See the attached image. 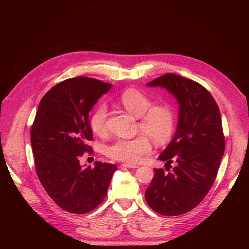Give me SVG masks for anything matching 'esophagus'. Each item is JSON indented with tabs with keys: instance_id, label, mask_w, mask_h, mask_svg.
<instances>
[{
	"instance_id": "esophagus-1",
	"label": "esophagus",
	"mask_w": 249,
	"mask_h": 249,
	"mask_svg": "<svg viewBox=\"0 0 249 249\" xmlns=\"http://www.w3.org/2000/svg\"><path fill=\"white\" fill-rule=\"evenodd\" d=\"M123 165H124V167H129V168H137L138 167V165L131 164V163H124Z\"/></svg>"
}]
</instances>
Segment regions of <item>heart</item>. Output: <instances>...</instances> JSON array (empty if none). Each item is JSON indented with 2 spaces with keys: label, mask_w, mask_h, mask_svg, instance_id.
Instances as JSON below:
<instances>
[{
  "label": "heart",
  "mask_w": 249,
  "mask_h": 249,
  "mask_svg": "<svg viewBox=\"0 0 249 249\" xmlns=\"http://www.w3.org/2000/svg\"><path fill=\"white\" fill-rule=\"evenodd\" d=\"M118 103L133 115L139 117L138 130L145 134L126 139L118 138L106 147V154L111 159L125 163H135L152 149L150 137L157 144L168 142L177 125V113L168 103L153 105L150 97L136 88L124 90L118 96ZM108 110L104 104L97 106L90 117V126L94 134L105 136L107 127Z\"/></svg>",
  "instance_id": "b5f03b06"
}]
</instances>
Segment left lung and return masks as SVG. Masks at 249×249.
<instances>
[{"label": "left lung", "instance_id": "1", "mask_svg": "<svg viewBox=\"0 0 249 249\" xmlns=\"http://www.w3.org/2000/svg\"><path fill=\"white\" fill-rule=\"evenodd\" d=\"M147 85L166 88L179 112L175 137L159 156L165 170L155 168L145 199L161 215H182L197 207L215 182L225 148L220 111L205 87L178 74H163Z\"/></svg>", "mask_w": 249, "mask_h": 249}]
</instances>
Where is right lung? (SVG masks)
I'll return each mask as SVG.
<instances>
[{"label": "right lung", "instance_id": "add662e5", "mask_svg": "<svg viewBox=\"0 0 249 249\" xmlns=\"http://www.w3.org/2000/svg\"><path fill=\"white\" fill-rule=\"evenodd\" d=\"M112 85L88 77L58 83L41 99L31 127L35 170L44 190L60 208L85 214L101 205L117 166L95 162L83 168L80 158L92 148L89 112Z\"/></svg>", "mask_w": 249, "mask_h": 249}]
</instances>
